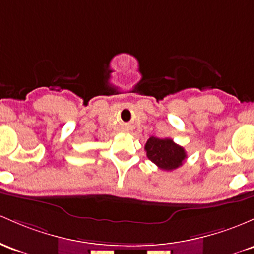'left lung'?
<instances>
[{"label":"left lung","instance_id":"obj_1","mask_svg":"<svg viewBox=\"0 0 254 254\" xmlns=\"http://www.w3.org/2000/svg\"><path fill=\"white\" fill-rule=\"evenodd\" d=\"M144 149L149 160L165 171L180 168L187 158L185 148L175 143L171 138H158L152 136L147 141Z\"/></svg>","mask_w":254,"mask_h":254}]
</instances>
